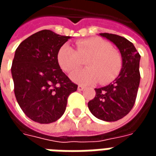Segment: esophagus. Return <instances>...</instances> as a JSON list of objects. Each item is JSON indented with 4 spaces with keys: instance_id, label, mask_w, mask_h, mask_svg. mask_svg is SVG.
Listing matches in <instances>:
<instances>
[{
    "instance_id": "esophagus-1",
    "label": "esophagus",
    "mask_w": 156,
    "mask_h": 156,
    "mask_svg": "<svg viewBox=\"0 0 156 156\" xmlns=\"http://www.w3.org/2000/svg\"><path fill=\"white\" fill-rule=\"evenodd\" d=\"M83 89H84V87H83V86H82V85H78V91H82V90H83Z\"/></svg>"
}]
</instances>
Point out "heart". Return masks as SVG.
I'll list each match as a JSON object with an SVG mask.
<instances>
[{"mask_svg": "<svg viewBox=\"0 0 156 156\" xmlns=\"http://www.w3.org/2000/svg\"><path fill=\"white\" fill-rule=\"evenodd\" d=\"M88 68L77 71L71 78L79 84L86 85L99 81L102 84L110 83L117 78L122 68L119 52L112 48L110 42L100 37H90L76 41V50L64 44L59 48L57 61L66 73L77 70L87 59Z\"/></svg>", "mask_w": 156, "mask_h": 156, "instance_id": "1", "label": "heart"}]
</instances>
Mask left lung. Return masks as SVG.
I'll return each mask as SVG.
<instances>
[{
  "mask_svg": "<svg viewBox=\"0 0 156 156\" xmlns=\"http://www.w3.org/2000/svg\"><path fill=\"white\" fill-rule=\"evenodd\" d=\"M114 42L122 56V68L119 74L110 84L95 88L96 94L88 103L89 110L95 117L114 122L127 115L134 107L140 80V55L133 43L115 34L100 33Z\"/></svg>",
  "mask_w": 156,
  "mask_h": 156,
  "instance_id": "left-lung-1",
  "label": "left lung"
}]
</instances>
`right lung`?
<instances>
[{
  "label": "right lung",
  "mask_w": 156,
  "mask_h": 156,
  "mask_svg": "<svg viewBox=\"0 0 156 156\" xmlns=\"http://www.w3.org/2000/svg\"><path fill=\"white\" fill-rule=\"evenodd\" d=\"M69 38L42 30L22 41L16 50L12 65L16 98L24 114L39 124L60 119L68 96L78 88L57 61L59 48Z\"/></svg>",
  "instance_id": "right-lung-1"
}]
</instances>
